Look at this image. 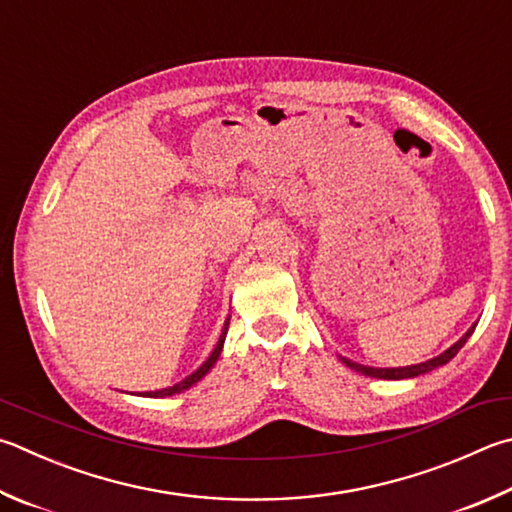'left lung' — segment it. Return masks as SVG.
<instances>
[{
  "label": "left lung",
  "instance_id": "left-lung-1",
  "mask_svg": "<svg viewBox=\"0 0 512 512\" xmlns=\"http://www.w3.org/2000/svg\"><path fill=\"white\" fill-rule=\"evenodd\" d=\"M472 331H475V324L466 331V336H463L457 345H452L448 351H443L441 356H436L432 360H425L421 362V365H412V367H396V369H374V367H365V365H358V362H351L347 358H342V362H345L347 367L360 371V374L365 376H371V378H385V380H398V378H414V376H421V374H427V371H432L436 367H443L448 365V362L457 356L459 349L466 345V340L472 336Z\"/></svg>",
  "mask_w": 512,
  "mask_h": 512
}]
</instances>
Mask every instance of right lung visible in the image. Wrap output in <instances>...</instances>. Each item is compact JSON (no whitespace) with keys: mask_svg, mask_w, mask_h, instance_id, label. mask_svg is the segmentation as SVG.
<instances>
[{"mask_svg":"<svg viewBox=\"0 0 512 512\" xmlns=\"http://www.w3.org/2000/svg\"><path fill=\"white\" fill-rule=\"evenodd\" d=\"M228 324H230V320H226V327H224V331H221V338H219V342H217V347H215V351L210 353V358L203 362V365L194 371V374H190L188 378L185 380H181V383H176L174 387H167V389H159V392H145L143 396H147V398H163V396H172V394H179V392H183V389H188V387H192L194 383H199V380L208 374V371L212 369V365H215L217 362V358H219V353H221V347H224V340H226V331H228Z\"/></svg>","mask_w":512,"mask_h":512,"instance_id":"1","label":"right lung"}]
</instances>
